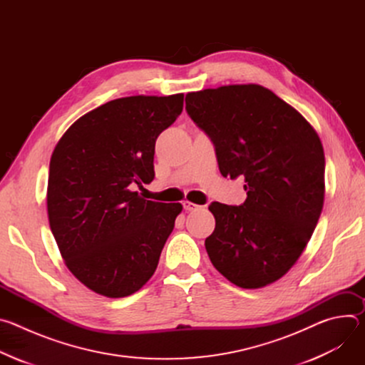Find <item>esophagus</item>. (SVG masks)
<instances>
[{
	"mask_svg": "<svg viewBox=\"0 0 365 365\" xmlns=\"http://www.w3.org/2000/svg\"><path fill=\"white\" fill-rule=\"evenodd\" d=\"M183 207H185V210H186V211H196L199 206H197L196 203H193V202L185 200V202H183Z\"/></svg>",
	"mask_w": 365,
	"mask_h": 365,
	"instance_id": "34e87169",
	"label": "esophagus"
}]
</instances>
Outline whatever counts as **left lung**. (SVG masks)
Listing matches in <instances>:
<instances>
[{
  "label": "left lung",
  "instance_id": "1",
  "mask_svg": "<svg viewBox=\"0 0 365 365\" xmlns=\"http://www.w3.org/2000/svg\"><path fill=\"white\" fill-rule=\"evenodd\" d=\"M186 111L211 137L224 178L242 176L240 206L212 202L205 240L214 267L242 289L282 279L315 231L325 197V154L315 128L270 89L224 85L186 93Z\"/></svg>",
  "mask_w": 365,
  "mask_h": 365
}]
</instances>
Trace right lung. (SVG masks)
Instances as JSON below:
<instances>
[{"mask_svg": "<svg viewBox=\"0 0 365 365\" xmlns=\"http://www.w3.org/2000/svg\"><path fill=\"white\" fill-rule=\"evenodd\" d=\"M183 93L113 99L78 118L50 159L47 217L71 273L92 292L125 297L154 274L180 203L144 199L154 145Z\"/></svg>", "mask_w": 365, "mask_h": 365, "instance_id": "add662e5", "label": "right lung"}]
</instances>
